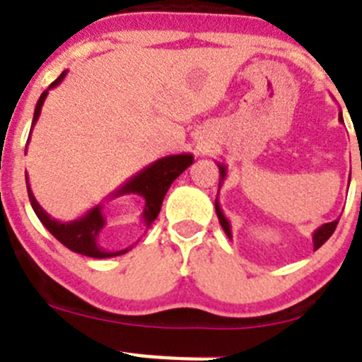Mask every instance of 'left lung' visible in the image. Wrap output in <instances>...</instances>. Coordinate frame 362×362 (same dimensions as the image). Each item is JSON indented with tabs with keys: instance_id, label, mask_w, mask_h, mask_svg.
I'll list each match as a JSON object with an SVG mask.
<instances>
[{
	"instance_id": "obj_1",
	"label": "left lung",
	"mask_w": 362,
	"mask_h": 362,
	"mask_svg": "<svg viewBox=\"0 0 362 362\" xmlns=\"http://www.w3.org/2000/svg\"><path fill=\"white\" fill-rule=\"evenodd\" d=\"M338 120L343 122L341 111H339ZM217 166H219V175H221V178H219V189H221V184H223L224 178H226L228 170H226V166H224V164L217 163ZM349 184H350V180H349ZM216 214H217V217H219V224H221V226H223L224 233L228 235V238H231L230 221H228L226 217H224V214H223V210H221V205H219V202H217V198H216ZM338 221L339 219H334V221H332V223H325V224H322L320 228H317V230H315V233H313V247L315 249H318V247H320V245H324L325 242H327V238L331 237L332 233H334L336 226H338Z\"/></svg>"
}]
</instances>
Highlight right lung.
Instances as JSON below:
<instances>
[{"label":"right lung","mask_w":362,"mask_h":362,"mask_svg":"<svg viewBox=\"0 0 362 362\" xmlns=\"http://www.w3.org/2000/svg\"><path fill=\"white\" fill-rule=\"evenodd\" d=\"M66 72L69 70H63L59 74V77L56 81H52L49 84V88L38 99L37 106H35L33 113V122H31V131H33L35 124H37L38 117H40L42 106H44V100L47 97L49 90L58 86L63 79H65ZM28 136V141L31 138ZM26 153V150H24ZM194 163V157L192 153H177V156H168L163 159H157L156 163L148 164L146 168H143L139 173H136L134 177L129 178L124 185L117 189L115 192H111L110 198H118V196L124 194H138L145 199V209H143L141 221L145 223L146 228L152 226L153 221L157 219L160 212V205H163V199L166 196L168 189L173 184L175 178L180 177L185 170H187L191 164ZM26 187H28V198H30L31 206H33L35 214L40 219V223L44 224L49 230V233L54 238H58L65 247H69L70 251L79 252V255L90 256V258H113V256L125 255L131 247L122 249V251H107L103 245H99V233L104 226H106V217H104L103 209L104 205L93 206L92 210H88L84 216H81L79 219L69 221V223H63V221L54 219V217L49 216L44 209L40 206V203L37 202V198L33 196V191L30 187V182H28V173H26Z\"/></svg>","instance_id":"right-lung-1"}]
</instances>
